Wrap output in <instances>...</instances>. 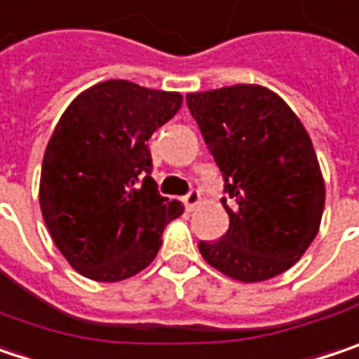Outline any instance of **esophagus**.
Segmentation results:
<instances>
[{
    "instance_id": "1",
    "label": "esophagus",
    "mask_w": 359,
    "mask_h": 359,
    "mask_svg": "<svg viewBox=\"0 0 359 359\" xmlns=\"http://www.w3.org/2000/svg\"><path fill=\"white\" fill-rule=\"evenodd\" d=\"M200 200H202V196H200L198 190H190V192L184 196V204H186L188 210H194V208L200 204Z\"/></svg>"
}]
</instances>
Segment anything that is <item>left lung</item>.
<instances>
[{
	"mask_svg": "<svg viewBox=\"0 0 359 359\" xmlns=\"http://www.w3.org/2000/svg\"><path fill=\"white\" fill-rule=\"evenodd\" d=\"M224 180L229 231L200 241L202 257L239 282L292 268L319 233L325 182L309 133L290 106L262 86L186 95Z\"/></svg>",
	"mask_w": 359,
	"mask_h": 359,
	"instance_id": "left-lung-1",
	"label": "left lung"
}]
</instances>
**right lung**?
Here are the masks:
<instances>
[{
	"label": "right lung",
	"instance_id": "add662e5",
	"mask_svg": "<svg viewBox=\"0 0 359 359\" xmlns=\"http://www.w3.org/2000/svg\"><path fill=\"white\" fill-rule=\"evenodd\" d=\"M177 91L110 79L79 93L46 144L40 210L55 245L81 276L120 282L144 269L167 222L184 212L151 177L147 141L177 114Z\"/></svg>",
	"mask_w": 359,
	"mask_h": 359
}]
</instances>
